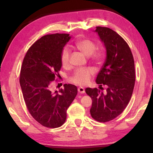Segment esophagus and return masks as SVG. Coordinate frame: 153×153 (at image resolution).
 Masks as SVG:
<instances>
[{
  "instance_id": "obj_1",
  "label": "esophagus",
  "mask_w": 153,
  "mask_h": 153,
  "mask_svg": "<svg viewBox=\"0 0 153 153\" xmlns=\"http://www.w3.org/2000/svg\"><path fill=\"white\" fill-rule=\"evenodd\" d=\"M77 90H78V92L82 93V94L85 92V90L83 87H79L78 88H77Z\"/></svg>"
}]
</instances>
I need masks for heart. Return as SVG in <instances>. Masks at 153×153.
<instances>
[{"label":"heart","mask_w":153,"mask_h":153,"mask_svg":"<svg viewBox=\"0 0 153 153\" xmlns=\"http://www.w3.org/2000/svg\"><path fill=\"white\" fill-rule=\"evenodd\" d=\"M76 46L84 53L86 55L91 57V60L95 63H99L104 57V53L101 50H96L97 45L90 39L79 40L76 42ZM71 50L69 46H65L61 52V63L63 66H67L70 61ZM95 74V70L92 67L77 69L69 77L70 82L79 86H85L88 84L92 77Z\"/></svg>","instance_id":"heart-1"}]
</instances>
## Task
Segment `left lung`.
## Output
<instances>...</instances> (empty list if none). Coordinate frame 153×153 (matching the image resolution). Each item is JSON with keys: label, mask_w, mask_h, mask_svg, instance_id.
Masks as SVG:
<instances>
[{"label": "left lung", "mask_w": 153, "mask_h": 153, "mask_svg": "<svg viewBox=\"0 0 153 153\" xmlns=\"http://www.w3.org/2000/svg\"><path fill=\"white\" fill-rule=\"evenodd\" d=\"M107 50V57L96 82L107 86L106 93L97 88H86V93L92 98V117L98 122L114 120L125 109L130 100L135 84L134 60L129 45L118 33L106 27H97Z\"/></svg>", "instance_id": "8db88e82"}]
</instances>
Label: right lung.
Segmentation results:
<instances>
[{
	"label": "right lung",
	"mask_w": 153,
	"mask_h": 153,
	"mask_svg": "<svg viewBox=\"0 0 153 153\" xmlns=\"http://www.w3.org/2000/svg\"><path fill=\"white\" fill-rule=\"evenodd\" d=\"M68 33L42 36L28 49L23 61L19 83L28 111L41 125L49 128L61 126L67 110L77 93V87L64 84L53 92L52 83L60 75L61 52L70 39Z\"/></svg>",
	"instance_id": "right-lung-1"
}]
</instances>
